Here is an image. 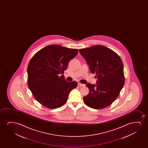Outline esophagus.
I'll return each instance as SVG.
<instances>
[{
    "instance_id": "1",
    "label": "esophagus",
    "mask_w": 148,
    "mask_h": 148,
    "mask_svg": "<svg viewBox=\"0 0 148 148\" xmlns=\"http://www.w3.org/2000/svg\"><path fill=\"white\" fill-rule=\"evenodd\" d=\"M78 86H79V87H82V86H85V84H82V83H80V82H78Z\"/></svg>"
}]
</instances>
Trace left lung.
<instances>
[{
	"mask_svg": "<svg viewBox=\"0 0 148 148\" xmlns=\"http://www.w3.org/2000/svg\"><path fill=\"white\" fill-rule=\"evenodd\" d=\"M89 65L91 73L96 74L97 84L87 83L88 95L83 97L86 105L95 109H103L115 101L125 82L123 65L113 51L101 45L79 50Z\"/></svg>",
	"mask_w": 148,
	"mask_h": 148,
	"instance_id": "8db88e82",
	"label": "left lung"
}]
</instances>
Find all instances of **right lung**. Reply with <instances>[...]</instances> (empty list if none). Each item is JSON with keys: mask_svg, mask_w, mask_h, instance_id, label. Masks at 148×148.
Listing matches in <instances>:
<instances>
[{"mask_svg": "<svg viewBox=\"0 0 148 148\" xmlns=\"http://www.w3.org/2000/svg\"><path fill=\"white\" fill-rule=\"evenodd\" d=\"M77 53V49L52 45L31 58L27 68L28 85L42 105L51 109L61 107L66 103L70 91L77 87V82H68L63 74Z\"/></svg>", "mask_w": 148, "mask_h": 148, "instance_id": "add662e5", "label": "right lung"}]
</instances>
